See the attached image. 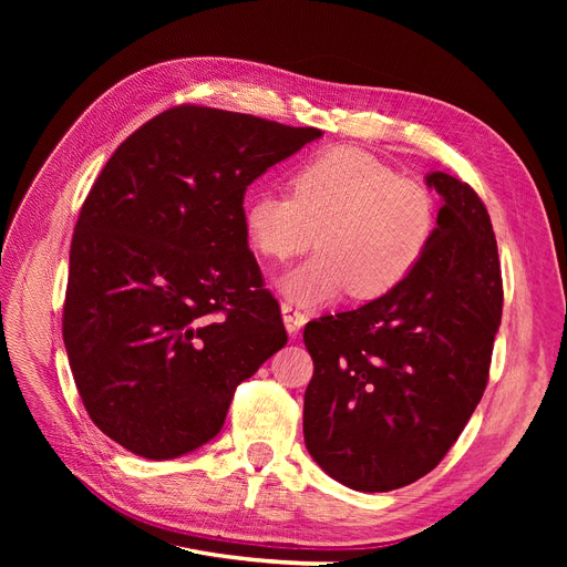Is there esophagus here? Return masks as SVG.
Listing matches in <instances>:
<instances>
[{
	"label": "esophagus",
	"mask_w": 567,
	"mask_h": 567,
	"mask_svg": "<svg viewBox=\"0 0 567 567\" xmlns=\"http://www.w3.org/2000/svg\"><path fill=\"white\" fill-rule=\"evenodd\" d=\"M281 315H284V323H286V331L290 333V336H296L302 326L307 323V315L305 312H300L296 305H290V302H281Z\"/></svg>",
	"instance_id": "1"
}]
</instances>
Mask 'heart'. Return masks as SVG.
I'll list each match as a JSON object with an SVG mask.
<instances>
[{"mask_svg":"<svg viewBox=\"0 0 567 567\" xmlns=\"http://www.w3.org/2000/svg\"><path fill=\"white\" fill-rule=\"evenodd\" d=\"M435 229L431 188L352 146L307 158L290 177V196L255 192L244 205L246 241L269 260L305 252L317 236L319 252L279 279L298 305L346 290L354 300L388 296L419 267Z\"/></svg>","mask_w":567,"mask_h":567,"instance_id":"heart-1","label":"heart"}]
</instances>
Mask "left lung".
<instances>
[{
	"mask_svg": "<svg viewBox=\"0 0 567 567\" xmlns=\"http://www.w3.org/2000/svg\"><path fill=\"white\" fill-rule=\"evenodd\" d=\"M425 184L442 208L419 267L388 296L305 326L315 362L307 452L357 492L398 489L437 466L483 398L502 323L483 200L447 173H427Z\"/></svg>",
	"mask_w": 567,
	"mask_h": 567,
	"instance_id": "left-lung-1",
	"label": "left lung"
}]
</instances>
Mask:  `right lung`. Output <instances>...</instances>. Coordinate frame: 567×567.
<instances>
[{"label":"right lung","mask_w":567,"mask_h":567,"mask_svg":"<svg viewBox=\"0 0 567 567\" xmlns=\"http://www.w3.org/2000/svg\"><path fill=\"white\" fill-rule=\"evenodd\" d=\"M319 136L177 106L101 169L71 244L63 342L84 409L120 447L153 461L203 447L236 385L286 346L244 234V196Z\"/></svg>","instance_id":"1"}]
</instances>
